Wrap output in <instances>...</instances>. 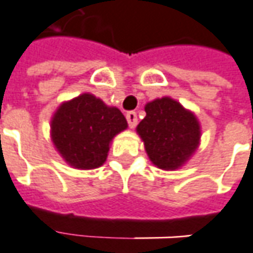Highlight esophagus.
Wrapping results in <instances>:
<instances>
[{"label":"esophagus","instance_id":"esophagus-1","mask_svg":"<svg viewBox=\"0 0 253 253\" xmlns=\"http://www.w3.org/2000/svg\"><path fill=\"white\" fill-rule=\"evenodd\" d=\"M126 119H127V123H128V126H130V128H134V127L137 126V122H138V119H137V113L135 112H127Z\"/></svg>","mask_w":253,"mask_h":253}]
</instances>
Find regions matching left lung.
Wrapping results in <instances>:
<instances>
[{
    "label": "left lung",
    "mask_w": 253,
    "mask_h": 253,
    "mask_svg": "<svg viewBox=\"0 0 253 253\" xmlns=\"http://www.w3.org/2000/svg\"><path fill=\"white\" fill-rule=\"evenodd\" d=\"M144 109L147 116L135 130L149 161L162 170L180 169L199 147L198 118L170 97L156 98Z\"/></svg>",
    "instance_id": "8db88e82"
}]
</instances>
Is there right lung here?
<instances>
[{
	"instance_id": "1",
	"label": "right lung",
	"mask_w": 253,
	"mask_h": 253,
	"mask_svg": "<svg viewBox=\"0 0 253 253\" xmlns=\"http://www.w3.org/2000/svg\"><path fill=\"white\" fill-rule=\"evenodd\" d=\"M127 128L116 106L90 92L62 102L51 118V140L69 166L90 170L102 166L115 135Z\"/></svg>"
}]
</instances>
